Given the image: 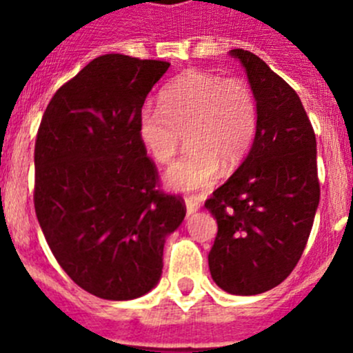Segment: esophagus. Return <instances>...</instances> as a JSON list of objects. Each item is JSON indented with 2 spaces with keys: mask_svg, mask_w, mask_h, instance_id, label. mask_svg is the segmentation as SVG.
Masks as SVG:
<instances>
[{
  "mask_svg": "<svg viewBox=\"0 0 353 353\" xmlns=\"http://www.w3.org/2000/svg\"><path fill=\"white\" fill-rule=\"evenodd\" d=\"M199 208V201H196L194 198H186V212L188 215L194 213Z\"/></svg>",
  "mask_w": 353,
  "mask_h": 353,
  "instance_id": "1",
  "label": "esophagus"
}]
</instances>
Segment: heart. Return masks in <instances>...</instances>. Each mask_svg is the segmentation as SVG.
<instances>
[{
  "label": "heart",
  "mask_w": 353,
  "mask_h": 353,
  "mask_svg": "<svg viewBox=\"0 0 353 353\" xmlns=\"http://www.w3.org/2000/svg\"><path fill=\"white\" fill-rule=\"evenodd\" d=\"M258 131V102L243 78L191 70L162 88L159 108L145 105L138 138L157 163H169L183 134L188 150L167 172V184L183 193L212 186L220 169L234 170Z\"/></svg>",
  "instance_id": "obj_1"
}]
</instances>
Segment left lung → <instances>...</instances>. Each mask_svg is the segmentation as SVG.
Here are the masks:
<instances>
[{
  "label": "left lung",
  "mask_w": 353,
  "mask_h": 353,
  "mask_svg": "<svg viewBox=\"0 0 353 353\" xmlns=\"http://www.w3.org/2000/svg\"><path fill=\"white\" fill-rule=\"evenodd\" d=\"M258 102L243 165L205 201L216 219L212 279L234 295L280 285L301 259L319 205L316 134L294 88L261 58L232 49Z\"/></svg>",
  "instance_id": "1"
}]
</instances>
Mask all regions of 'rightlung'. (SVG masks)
Segmentation results:
<instances>
[{
  "label": "right lung",
  "mask_w": 353,
  "mask_h": 353,
  "mask_svg": "<svg viewBox=\"0 0 353 353\" xmlns=\"http://www.w3.org/2000/svg\"><path fill=\"white\" fill-rule=\"evenodd\" d=\"M170 63L104 54L52 95L35 138L34 206L66 275L108 301L147 294L162 273L165 237L186 215L160 190L138 138L148 92Z\"/></svg>",
  "instance_id": "1"
}]
</instances>
